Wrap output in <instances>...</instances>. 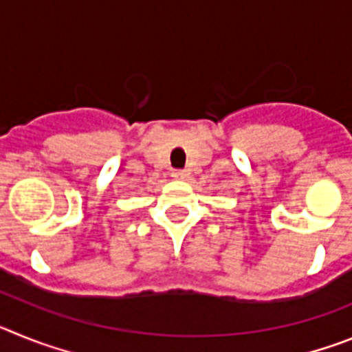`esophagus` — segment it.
<instances>
[{
	"label": "esophagus",
	"instance_id": "obj_1",
	"mask_svg": "<svg viewBox=\"0 0 352 352\" xmlns=\"http://www.w3.org/2000/svg\"><path fill=\"white\" fill-rule=\"evenodd\" d=\"M170 176H173L174 179H179V182H182V179H186V176H188V174H186L185 170H173V174H170Z\"/></svg>",
	"mask_w": 352,
	"mask_h": 352
}]
</instances>
